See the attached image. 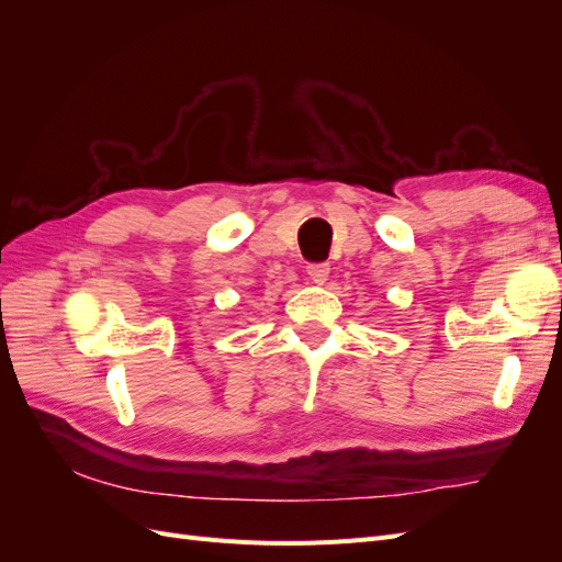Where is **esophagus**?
<instances>
[{
	"instance_id": "1",
	"label": "esophagus",
	"mask_w": 562,
	"mask_h": 562,
	"mask_svg": "<svg viewBox=\"0 0 562 562\" xmlns=\"http://www.w3.org/2000/svg\"><path fill=\"white\" fill-rule=\"evenodd\" d=\"M307 274H310V279H312L314 283L323 285V283L328 281V277H330V265H328V262H316V265H310V267H307Z\"/></svg>"
}]
</instances>
